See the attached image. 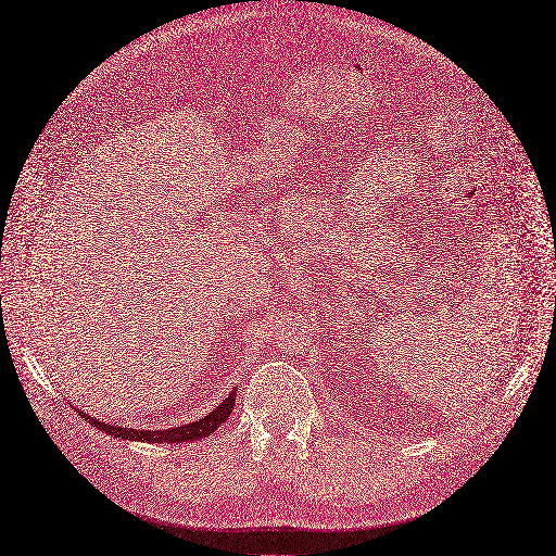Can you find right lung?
I'll use <instances>...</instances> for the list:
<instances>
[{"label": "right lung", "instance_id": "obj_1", "mask_svg": "<svg viewBox=\"0 0 556 556\" xmlns=\"http://www.w3.org/2000/svg\"><path fill=\"white\" fill-rule=\"evenodd\" d=\"M235 399L237 393L230 391L228 399L224 403H219L213 412H210L207 416L199 418V420H192L188 422V426H180V428H167V430H134V428H119V426H113V422H101L92 416H88L86 412L76 409L78 416H84L92 428H99L101 432L111 434L115 439H126V441H144V443H185V441H199V439H205L213 434L222 422L232 414V407H235Z\"/></svg>", "mask_w": 556, "mask_h": 556}]
</instances>
